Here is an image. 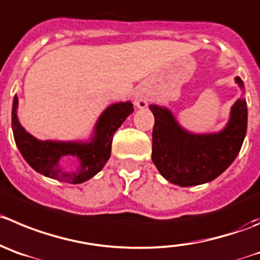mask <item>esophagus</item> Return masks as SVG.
I'll list each match as a JSON object with an SVG mask.
<instances>
[{
  "label": "esophagus",
  "mask_w": 260,
  "mask_h": 260,
  "mask_svg": "<svg viewBox=\"0 0 260 260\" xmlns=\"http://www.w3.org/2000/svg\"><path fill=\"white\" fill-rule=\"evenodd\" d=\"M135 103L138 108H146L147 104H149V94L144 91L137 92L135 97Z\"/></svg>",
  "instance_id": "34e87169"
}]
</instances>
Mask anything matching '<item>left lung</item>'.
Wrapping results in <instances>:
<instances>
[{
    "label": "left lung",
    "mask_w": 260,
    "mask_h": 260,
    "mask_svg": "<svg viewBox=\"0 0 260 260\" xmlns=\"http://www.w3.org/2000/svg\"><path fill=\"white\" fill-rule=\"evenodd\" d=\"M240 88L244 82L236 77ZM155 118L152 128V161L160 174L174 185L188 187L213 181L239 155L247 127L246 100L239 99L223 131L193 135L177 123L167 108L150 105Z\"/></svg>",
    "instance_id": "1"
}]
</instances>
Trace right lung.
Here are the masks:
<instances>
[{"label": "right lung", "mask_w": 260, "mask_h": 260, "mask_svg": "<svg viewBox=\"0 0 260 260\" xmlns=\"http://www.w3.org/2000/svg\"><path fill=\"white\" fill-rule=\"evenodd\" d=\"M16 109L18 97L15 96L11 125L16 146L26 163L43 176L75 185L92 178L104 168L110 157L114 133L132 114L133 105L128 101L109 106L97 120L94 135L89 142L40 141L21 127ZM64 157H73L79 166L74 170H65L62 167Z\"/></svg>", "instance_id": "obj_1"}]
</instances>
